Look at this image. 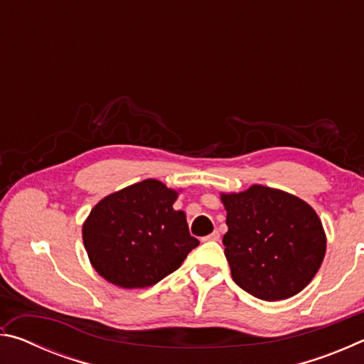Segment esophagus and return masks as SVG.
<instances>
[{
  "mask_svg": "<svg viewBox=\"0 0 364 364\" xmlns=\"http://www.w3.org/2000/svg\"><path fill=\"white\" fill-rule=\"evenodd\" d=\"M202 241H220V232L213 231L212 234H208V236L202 237Z\"/></svg>",
  "mask_w": 364,
  "mask_h": 364,
  "instance_id": "esophagus-1",
  "label": "esophagus"
}]
</instances>
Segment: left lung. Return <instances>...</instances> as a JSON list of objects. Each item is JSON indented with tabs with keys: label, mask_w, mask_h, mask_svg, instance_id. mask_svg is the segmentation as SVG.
I'll list each match as a JSON object with an SVG mask.
<instances>
[{
	"label": "left lung",
	"mask_w": 364,
	"mask_h": 364,
	"mask_svg": "<svg viewBox=\"0 0 364 364\" xmlns=\"http://www.w3.org/2000/svg\"><path fill=\"white\" fill-rule=\"evenodd\" d=\"M225 255L236 284L257 299L292 297L315 278L326 254L321 220L299 197L254 184L221 194Z\"/></svg>",
	"instance_id": "1"
}]
</instances>
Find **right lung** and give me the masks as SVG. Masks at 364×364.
<instances>
[{
  "mask_svg": "<svg viewBox=\"0 0 364 364\" xmlns=\"http://www.w3.org/2000/svg\"><path fill=\"white\" fill-rule=\"evenodd\" d=\"M176 197L164 183L144 180L97 202L83 223V244L104 279L143 289L181 267L199 241L173 208Z\"/></svg>",
  "mask_w": 364,
  "mask_h": 364,
  "instance_id": "obj_1",
  "label": "right lung"
}]
</instances>
